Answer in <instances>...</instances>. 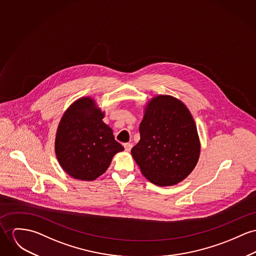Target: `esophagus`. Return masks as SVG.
<instances>
[{
  "label": "esophagus",
  "instance_id": "esophagus-1",
  "mask_svg": "<svg viewBox=\"0 0 256 256\" xmlns=\"http://www.w3.org/2000/svg\"><path fill=\"white\" fill-rule=\"evenodd\" d=\"M124 150H126V152H130V151L132 150V145L130 143H124Z\"/></svg>",
  "mask_w": 256,
  "mask_h": 256
}]
</instances>
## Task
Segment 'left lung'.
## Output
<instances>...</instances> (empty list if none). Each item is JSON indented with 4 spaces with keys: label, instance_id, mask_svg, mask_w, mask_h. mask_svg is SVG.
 I'll return each mask as SVG.
<instances>
[{
    "label": "left lung",
    "instance_id": "left-lung-1",
    "mask_svg": "<svg viewBox=\"0 0 256 256\" xmlns=\"http://www.w3.org/2000/svg\"><path fill=\"white\" fill-rule=\"evenodd\" d=\"M139 132L140 140L132 155L152 183L174 185L195 168L200 150L197 126L180 100L158 96L149 101Z\"/></svg>",
    "mask_w": 256,
    "mask_h": 256
}]
</instances>
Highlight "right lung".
<instances>
[{"mask_svg": "<svg viewBox=\"0 0 256 256\" xmlns=\"http://www.w3.org/2000/svg\"><path fill=\"white\" fill-rule=\"evenodd\" d=\"M103 118L104 113L90 98L78 99L63 114L56 132V154L70 176L92 181L106 172L115 154L124 151Z\"/></svg>", "mask_w": 256, "mask_h": 256, "instance_id": "right-lung-1", "label": "right lung"}]
</instances>
